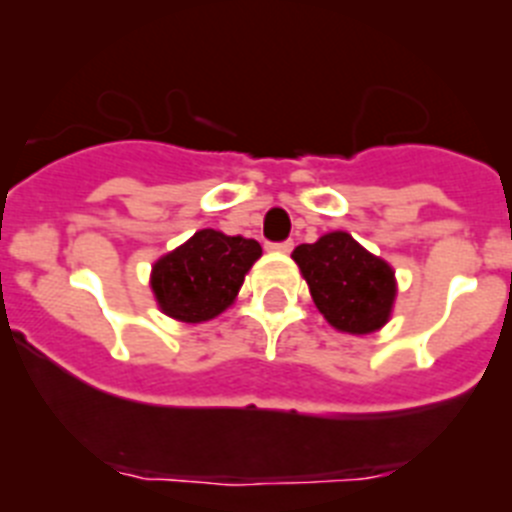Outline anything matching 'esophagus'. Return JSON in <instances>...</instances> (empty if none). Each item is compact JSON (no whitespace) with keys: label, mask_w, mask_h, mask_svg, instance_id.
<instances>
[{"label":"esophagus","mask_w":512,"mask_h":512,"mask_svg":"<svg viewBox=\"0 0 512 512\" xmlns=\"http://www.w3.org/2000/svg\"><path fill=\"white\" fill-rule=\"evenodd\" d=\"M268 247H270V250H278V252H291L293 250V239H286V242H270Z\"/></svg>","instance_id":"esophagus-1"}]
</instances>
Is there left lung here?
Wrapping results in <instances>:
<instances>
[{
	"label": "left lung",
	"instance_id": "1",
	"mask_svg": "<svg viewBox=\"0 0 512 512\" xmlns=\"http://www.w3.org/2000/svg\"><path fill=\"white\" fill-rule=\"evenodd\" d=\"M309 283L311 299L324 319L342 332L366 335L389 319L394 301V270L373 257L345 231L324 234L293 250Z\"/></svg>",
	"mask_w": 512,
	"mask_h": 512
}]
</instances>
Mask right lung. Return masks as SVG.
I'll return each mask as SVG.
<instances>
[{
  "instance_id": "obj_1",
  "label": "right lung",
  "mask_w": 512,
  "mask_h": 512,
  "mask_svg": "<svg viewBox=\"0 0 512 512\" xmlns=\"http://www.w3.org/2000/svg\"><path fill=\"white\" fill-rule=\"evenodd\" d=\"M262 255L255 239L195 231L188 242L154 265L151 288L164 314L180 322H206L234 301L244 273Z\"/></svg>"
}]
</instances>
